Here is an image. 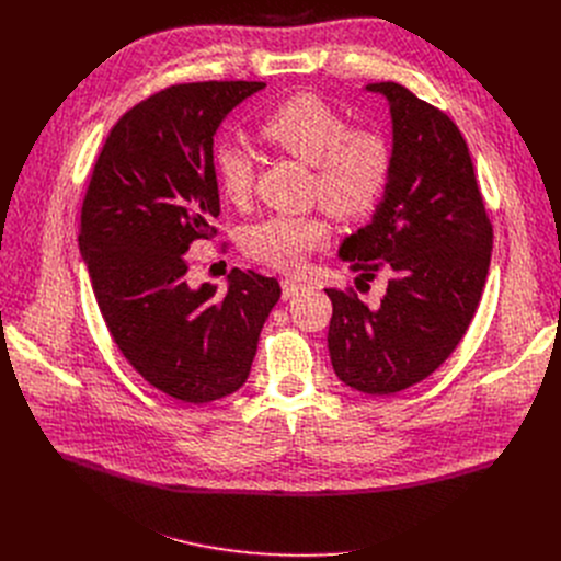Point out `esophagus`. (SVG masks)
Masks as SVG:
<instances>
[{"label":"esophagus","mask_w":561,"mask_h":561,"mask_svg":"<svg viewBox=\"0 0 561 561\" xmlns=\"http://www.w3.org/2000/svg\"><path fill=\"white\" fill-rule=\"evenodd\" d=\"M301 290H304V284L299 279H293V277L282 279V295H284V299H290V297H295Z\"/></svg>","instance_id":"34e87169"}]
</instances>
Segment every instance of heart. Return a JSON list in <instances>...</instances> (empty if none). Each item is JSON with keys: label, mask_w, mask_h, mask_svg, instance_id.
<instances>
[{"label": "heart", "mask_w": 561, "mask_h": 561, "mask_svg": "<svg viewBox=\"0 0 561 561\" xmlns=\"http://www.w3.org/2000/svg\"><path fill=\"white\" fill-rule=\"evenodd\" d=\"M260 135L273 148L312 167L310 195L337 217H364L386 193L392 173L388 139L375 128H351L346 115L322 98L299 93L279 102L260 122ZM213 167L228 202L251 199L255 159L242 144H217ZM329 239L331 224L322 210L271 215L244 232V253L271 268L297 271Z\"/></svg>", "instance_id": "b5f03b06"}]
</instances>
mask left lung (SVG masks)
Listing matches in <instances>:
<instances>
[{"label":"left lung","instance_id":"1","mask_svg":"<svg viewBox=\"0 0 561 561\" xmlns=\"http://www.w3.org/2000/svg\"><path fill=\"white\" fill-rule=\"evenodd\" d=\"M390 104L392 173L373 221L346 237L340 257L373 282L379 304L353 288L333 301L329 351L337 377L368 394H394L435 373L466 335L482 297L493 224L455 122L394 82L368 84Z\"/></svg>","mask_w":561,"mask_h":561}]
</instances>
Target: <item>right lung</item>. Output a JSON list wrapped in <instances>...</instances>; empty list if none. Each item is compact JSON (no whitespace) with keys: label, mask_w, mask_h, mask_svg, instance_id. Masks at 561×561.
Instances as JSON below:
<instances>
[{"label":"right lung","mask_w":561,"mask_h":561,"mask_svg":"<svg viewBox=\"0 0 561 561\" xmlns=\"http://www.w3.org/2000/svg\"><path fill=\"white\" fill-rule=\"evenodd\" d=\"M264 82H193L159 91L111 128L82 206V253L104 322L128 364L180 402L208 404L249 379L282 288L232 268L226 293L193 288L195 239L217 228L213 135Z\"/></svg>","instance_id":"add662e5"}]
</instances>
